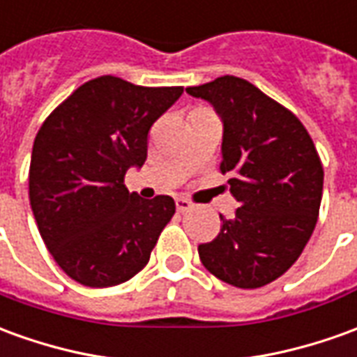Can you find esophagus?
<instances>
[{
	"label": "esophagus",
	"mask_w": 357,
	"mask_h": 357,
	"mask_svg": "<svg viewBox=\"0 0 357 357\" xmlns=\"http://www.w3.org/2000/svg\"><path fill=\"white\" fill-rule=\"evenodd\" d=\"M176 208H178V213H187V211L193 208V203L183 199V197H179V199H176Z\"/></svg>",
	"instance_id": "esophagus-1"
}]
</instances>
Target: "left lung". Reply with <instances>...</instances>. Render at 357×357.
<instances>
[{
  "instance_id": "8db88e82",
  "label": "left lung",
  "mask_w": 357,
  "mask_h": 357,
  "mask_svg": "<svg viewBox=\"0 0 357 357\" xmlns=\"http://www.w3.org/2000/svg\"><path fill=\"white\" fill-rule=\"evenodd\" d=\"M187 94L211 102L224 123L222 174L239 208L199 245L204 268L236 288H261L290 268L315 230L323 164L300 119L255 84L224 75Z\"/></svg>"
}]
</instances>
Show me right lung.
<instances>
[{
	"mask_svg": "<svg viewBox=\"0 0 357 357\" xmlns=\"http://www.w3.org/2000/svg\"><path fill=\"white\" fill-rule=\"evenodd\" d=\"M181 92L104 75L81 84L40 127L29 199L46 248L75 282L108 288L149 263L176 203L141 199L123 179L144 164L151 127Z\"/></svg>",
	"mask_w": 357,
	"mask_h": 357,
	"instance_id": "obj_1",
	"label": "right lung"
}]
</instances>
